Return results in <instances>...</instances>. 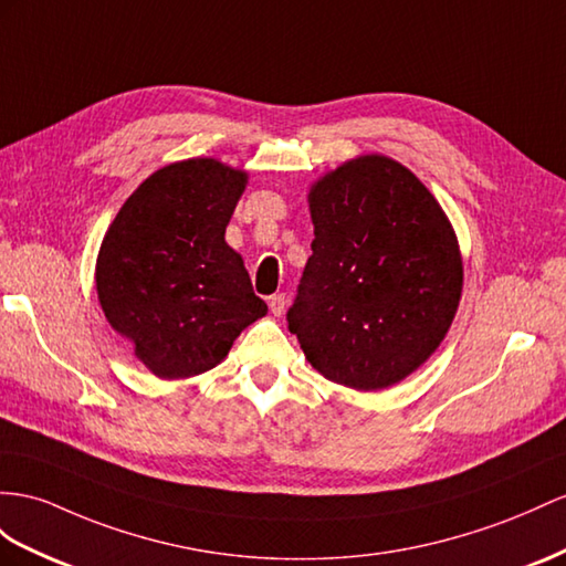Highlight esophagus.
<instances>
[{
	"mask_svg": "<svg viewBox=\"0 0 566 566\" xmlns=\"http://www.w3.org/2000/svg\"><path fill=\"white\" fill-rule=\"evenodd\" d=\"M268 306H270V311H272L274 315H282V313H284V306H286V296H284V294H274V296H270Z\"/></svg>",
	"mask_w": 566,
	"mask_h": 566,
	"instance_id": "34e87169",
	"label": "esophagus"
}]
</instances>
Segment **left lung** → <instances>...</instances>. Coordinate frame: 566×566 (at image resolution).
Masks as SVG:
<instances>
[{
    "label": "left lung",
    "instance_id": "left-lung-1",
    "mask_svg": "<svg viewBox=\"0 0 566 566\" xmlns=\"http://www.w3.org/2000/svg\"><path fill=\"white\" fill-rule=\"evenodd\" d=\"M313 243L289 329L327 380L382 389L444 339L461 255L440 202L399 163L352 159L311 188Z\"/></svg>",
    "mask_w": 566,
    "mask_h": 566
}]
</instances>
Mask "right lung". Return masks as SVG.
<instances>
[{
    "mask_svg": "<svg viewBox=\"0 0 566 566\" xmlns=\"http://www.w3.org/2000/svg\"><path fill=\"white\" fill-rule=\"evenodd\" d=\"M245 174L210 157L157 169L109 224L97 255V298L157 378H191L229 354L268 313L224 229Z\"/></svg>",
    "mask_w": 566,
    "mask_h": 566,
    "instance_id": "1",
    "label": "right lung"
}]
</instances>
